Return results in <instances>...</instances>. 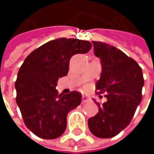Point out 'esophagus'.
I'll return each instance as SVG.
<instances>
[{
	"mask_svg": "<svg viewBox=\"0 0 154 154\" xmlns=\"http://www.w3.org/2000/svg\"><path fill=\"white\" fill-rule=\"evenodd\" d=\"M89 101H90V98H89L88 96H86V95H83V96H82V103H87V102H89Z\"/></svg>",
	"mask_w": 154,
	"mask_h": 154,
	"instance_id": "esophagus-1",
	"label": "esophagus"
}]
</instances>
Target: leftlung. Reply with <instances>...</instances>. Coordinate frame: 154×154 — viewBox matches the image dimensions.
<instances>
[{
	"label": "left lung",
	"mask_w": 154,
	"mask_h": 154,
	"mask_svg": "<svg viewBox=\"0 0 154 154\" xmlns=\"http://www.w3.org/2000/svg\"><path fill=\"white\" fill-rule=\"evenodd\" d=\"M92 44L94 55L102 63V74L95 87L97 94H105L107 102L96 103L99 112L88 119V128L97 137L110 138L132 120L142 101L144 81L138 63L122 51L102 42Z\"/></svg>",
	"instance_id": "8db88e82"
}]
</instances>
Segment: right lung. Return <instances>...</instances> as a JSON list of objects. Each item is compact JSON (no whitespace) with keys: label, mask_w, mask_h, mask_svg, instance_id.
Returning <instances> with one entry per match:
<instances>
[{"label":"right lung","mask_w":154,"mask_h":154,"mask_svg":"<svg viewBox=\"0 0 154 154\" xmlns=\"http://www.w3.org/2000/svg\"><path fill=\"white\" fill-rule=\"evenodd\" d=\"M91 47L89 41L55 39L33 51L21 65L16 102L26 128L38 137L55 139L64 133L68 113L81 103L82 95L77 91L59 94L57 82L67 76L71 57Z\"/></svg>","instance_id":"right-lung-1"}]
</instances>
